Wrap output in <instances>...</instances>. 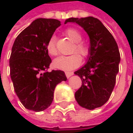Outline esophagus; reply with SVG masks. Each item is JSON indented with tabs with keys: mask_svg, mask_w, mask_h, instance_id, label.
<instances>
[{
	"mask_svg": "<svg viewBox=\"0 0 133 133\" xmlns=\"http://www.w3.org/2000/svg\"><path fill=\"white\" fill-rule=\"evenodd\" d=\"M72 75H73V72H65V76H67L68 78L70 77V76H72Z\"/></svg>",
	"mask_w": 133,
	"mask_h": 133,
	"instance_id": "34e87169",
	"label": "esophagus"
}]
</instances>
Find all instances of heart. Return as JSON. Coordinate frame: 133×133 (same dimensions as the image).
I'll return each mask as SVG.
<instances>
[{
	"mask_svg": "<svg viewBox=\"0 0 133 133\" xmlns=\"http://www.w3.org/2000/svg\"><path fill=\"white\" fill-rule=\"evenodd\" d=\"M65 35L74 42V46L71 52L73 53L69 56H62L53 61L55 68L61 70H72L77 68L81 63V58H86L89 55V48L86 44L81 42L82 36L79 31L75 29H68L64 32ZM46 50L52 57H56L58 54L57 48V41L54 37H52L47 42ZM78 54H77V53Z\"/></svg>",
	"mask_w": 133,
	"mask_h": 133,
	"instance_id": "obj_1",
	"label": "heart"
}]
</instances>
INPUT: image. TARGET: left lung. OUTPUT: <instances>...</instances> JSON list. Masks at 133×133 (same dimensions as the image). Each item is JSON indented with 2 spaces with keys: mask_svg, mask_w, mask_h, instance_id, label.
<instances>
[{
  "mask_svg": "<svg viewBox=\"0 0 133 133\" xmlns=\"http://www.w3.org/2000/svg\"><path fill=\"white\" fill-rule=\"evenodd\" d=\"M68 22L81 25L90 38L88 62L75 72L82 81L75 98L81 107L92 110L101 107L110 98L119 72V49L112 35L97 18L71 17L65 21V24Z\"/></svg>",
  "mask_w": 133,
  "mask_h": 133,
  "instance_id": "8db88e82",
  "label": "left lung"
}]
</instances>
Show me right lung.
Segmentation results:
<instances>
[{
  "label": "right lung",
  "instance_id": "add662e5",
  "mask_svg": "<svg viewBox=\"0 0 133 133\" xmlns=\"http://www.w3.org/2000/svg\"><path fill=\"white\" fill-rule=\"evenodd\" d=\"M61 24L56 19L35 20L17 36L12 45L10 76L15 92L27 109H46L53 101L56 86L67 80L61 70L48 72L52 60L46 44Z\"/></svg>",
  "mask_w": 133,
  "mask_h": 133
}]
</instances>
